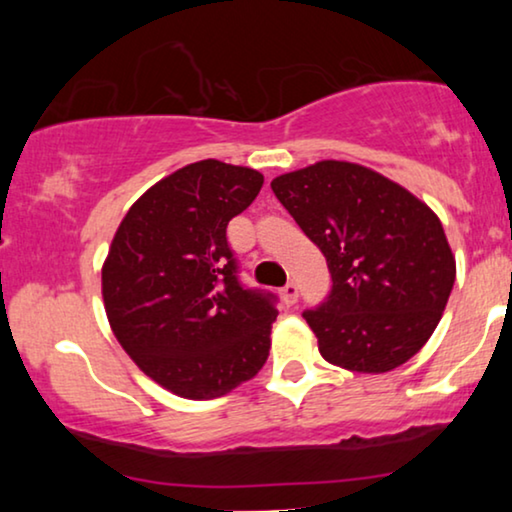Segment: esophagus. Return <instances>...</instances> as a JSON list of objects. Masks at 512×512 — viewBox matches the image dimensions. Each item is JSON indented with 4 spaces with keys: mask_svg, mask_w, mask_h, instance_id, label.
Returning a JSON list of instances; mask_svg holds the SVG:
<instances>
[{
    "mask_svg": "<svg viewBox=\"0 0 512 512\" xmlns=\"http://www.w3.org/2000/svg\"><path fill=\"white\" fill-rule=\"evenodd\" d=\"M282 300L286 305H296L298 303V284L296 282H289L282 289Z\"/></svg>",
    "mask_w": 512,
    "mask_h": 512,
    "instance_id": "34e87169",
    "label": "esophagus"
}]
</instances>
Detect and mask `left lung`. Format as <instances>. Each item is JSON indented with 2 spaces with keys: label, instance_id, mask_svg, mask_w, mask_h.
<instances>
[{
  "label": "left lung",
  "instance_id": "1",
  "mask_svg": "<svg viewBox=\"0 0 512 512\" xmlns=\"http://www.w3.org/2000/svg\"><path fill=\"white\" fill-rule=\"evenodd\" d=\"M270 186L331 272V293L303 312L321 356L354 373H387L412 359L457 277L438 216L403 186L345 160H321Z\"/></svg>",
  "mask_w": 512,
  "mask_h": 512
}]
</instances>
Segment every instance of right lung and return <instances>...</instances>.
Masks as SVG:
<instances>
[{
  "instance_id": "right-lung-1",
  "label": "right lung",
  "mask_w": 512,
  "mask_h": 512,
  "mask_svg": "<svg viewBox=\"0 0 512 512\" xmlns=\"http://www.w3.org/2000/svg\"><path fill=\"white\" fill-rule=\"evenodd\" d=\"M261 186L251 167L186 165L130 207L111 242L102 268L111 331L181 398L228 394L268 361L277 296L240 282L226 237Z\"/></svg>"
}]
</instances>
